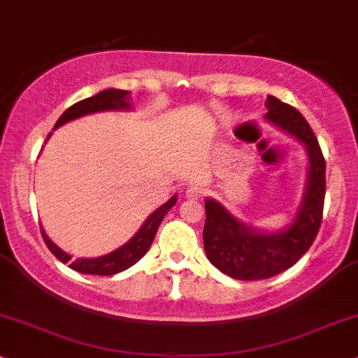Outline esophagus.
<instances>
[{"label": "esophagus", "mask_w": 358, "mask_h": 358, "mask_svg": "<svg viewBox=\"0 0 358 358\" xmlns=\"http://www.w3.org/2000/svg\"><path fill=\"white\" fill-rule=\"evenodd\" d=\"M186 197H189V199H202L204 197V189L201 186H189L186 191Z\"/></svg>", "instance_id": "obj_1"}]
</instances>
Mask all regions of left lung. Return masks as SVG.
I'll list each match as a JSON object with an SVG mask.
<instances>
[{
	"label": "left lung",
	"mask_w": 358,
	"mask_h": 358,
	"mask_svg": "<svg viewBox=\"0 0 358 358\" xmlns=\"http://www.w3.org/2000/svg\"><path fill=\"white\" fill-rule=\"evenodd\" d=\"M267 121L306 144L308 180L302 206L285 231L262 234L239 222L217 201H206L204 249L220 272L237 280L271 279L292 267L314 244L322 224L325 199V159L314 131L294 106L268 96Z\"/></svg>",
	"instance_id": "left-lung-1"
}]
</instances>
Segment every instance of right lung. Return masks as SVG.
Masks as SVG:
<instances>
[{"mask_svg": "<svg viewBox=\"0 0 358 358\" xmlns=\"http://www.w3.org/2000/svg\"><path fill=\"white\" fill-rule=\"evenodd\" d=\"M129 91L122 90H104L98 92L96 96L86 98L79 103L73 104L71 108H68L61 114V117L57 119L56 127L63 126L64 122L73 121V119L85 116V114L91 113H99V111H111V109H129ZM176 204V196H172L164 206L159 207L157 210L149 215L148 220L143 224V227L139 229L138 234L129 242H126L124 245L119 247L114 252L103 255V257L96 259H76L71 260V255L66 254L64 250H61L50 237L46 236L44 229L41 227V236L44 239V244L48 245V249L55 254L56 259H59L63 264L69 262V267L73 271L81 272V273H91V275H114V273L126 271L131 266H134L141 257H144V254L148 252L149 247H151L154 236H156L159 224L162 222L164 215L172 209V206Z\"/></svg>", "mask_w": 358, "mask_h": 358, "instance_id": "add662e5", "label": "right lung"}]
</instances>
